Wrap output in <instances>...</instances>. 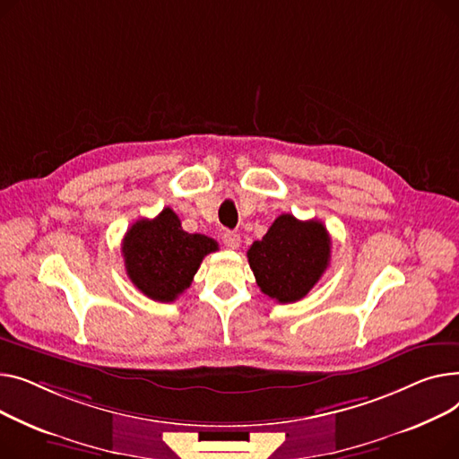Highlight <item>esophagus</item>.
I'll return each mask as SVG.
<instances>
[{"mask_svg":"<svg viewBox=\"0 0 459 459\" xmlns=\"http://www.w3.org/2000/svg\"><path fill=\"white\" fill-rule=\"evenodd\" d=\"M222 242H224V247H226V248H230V250H237V248H238V245H240V237H238V233H235V231H224V235H222Z\"/></svg>","mask_w":459,"mask_h":459,"instance_id":"34e87169","label":"esophagus"}]
</instances>
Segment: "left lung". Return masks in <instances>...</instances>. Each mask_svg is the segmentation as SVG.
Listing matches in <instances>:
<instances>
[{
    "mask_svg": "<svg viewBox=\"0 0 459 459\" xmlns=\"http://www.w3.org/2000/svg\"><path fill=\"white\" fill-rule=\"evenodd\" d=\"M332 238L318 221L280 214L248 250L259 289L280 304L302 300L330 264Z\"/></svg>",
    "mask_w": 459,
    "mask_h": 459,
    "instance_id": "left-lung-1",
    "label": "left lung"
}]
</instances>
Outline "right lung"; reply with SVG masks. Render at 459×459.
Wrapping results in <instances>:
<instances>
[{"label": "right lung", "instance_id": "obj_1", "mask_svg": "<svg viewBox=\"0 0 459 459\" xmlns=\"http://www.w3.org/2000/svg\"><path fill=\"white\" fill-rule=\"evenodd\" d=\"M214 250H219L217 240L186 233L170 207L152 221L134 222L122 240L126 271L133 285L148 299L165 304L191 287L202 259Z\"/></svg>", "mask_w": 459, "mask_h": 459}]
</instances>
